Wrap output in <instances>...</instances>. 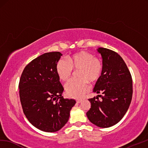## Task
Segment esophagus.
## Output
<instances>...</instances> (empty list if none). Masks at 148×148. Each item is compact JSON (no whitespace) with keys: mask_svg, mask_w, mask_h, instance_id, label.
Instances as JSON below:
<instances>
[{"mask_svg":"<svg viewBox=\"0 0 148 148\" xmlns=\"http://www.w3.org/2000/svg\"><path fill=\"white\" fill-rule=\"evenodd\" d=\"M81 101H82L81 99H77V100H76V102L77 103H80Z\"/></svg>","mask_w":148,"mask_h":148,"instance_id":"34e87169","label":"esophagus"}]
</instances>
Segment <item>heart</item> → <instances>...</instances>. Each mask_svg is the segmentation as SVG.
Wrapping results in <instances>:
<instances>
[{
	"label": "heart",
	"mask_w": 148,
	"mask_h": 148,
	"mask_svg": "<svg viewBox=\"0 0 148 148\" xmlns=\"http://www.w3.org/2000/svg\"><path fill=\"white\" fill-rule=\"evenodd\" d=\"M103 64L99 58L86 51H80L67 58V61L60 59L56 64V73L59 79L66 81L73 71H79V79H71L65 86L66 92L69 97H82L90 89V84H95L103 74Z\"/></svg>",
	"instance_id": "heart-1"
}]
</instances>
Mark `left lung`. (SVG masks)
Instances as JSON below:
<instances>
[{"instance_id": "obj_1", "label": "left lung", "mask_w": 148, "mask_h": 148, "mask_svg": "<svg viewBox=\"0 0 148 148\" xmlns=\"http://www.w3.org/2000/svg\"><path fill=\"white\" fill-rule=\"evenodd\" d=\"M98 51L103 58V74L93 90L98 97L88 99L91 108L86 115L93 124L106 128L117 123L127 111L132 100V79L120 55L105 48Z\"/></svg>"}]
</instances>
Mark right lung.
Listing matches in <instances>:
<instances>
[{
  "label": "right lung",
  "instance_id": "1",
  "mask_svg": "<svg viewBox=\"0 0 148 148\" xmlns=\"http://www.w3.org/2000/svg\"><path fill=\"white\" fill-rule=\"evenodd\" d=\"M59 51L45 53L24 69L19 88L22 108L28 121L42 131L53 132L67 122L74 99H64V88L56 73Z\"/></svg>",
  "mask_w": 148,
  "mask_h": 148
}]
</instances>
